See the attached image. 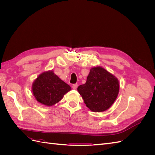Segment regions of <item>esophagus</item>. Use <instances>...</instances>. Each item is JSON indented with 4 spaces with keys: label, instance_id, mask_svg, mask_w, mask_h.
Wrapping results in <instances>:
<instances>
[{
    "label": "esophagus",
    "instance_id": "34e87169",
    "mask_svg": "<svg viewBox=\"0 0 155 155\" xmlns=\"http://www.w3.org/2000/svg\"><path fill=\"white\" fill-rule=\"evenodd\" d=\"M77 87H78V84H77V83L73 84V85H72V88H73V89H75V90H76V89L77 88Z\"/></svg>",
    "mask_w": 155,
    "mask_h": 155
}]
</instances>
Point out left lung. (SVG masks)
<instances>
[{"label":"left lung","mask_w":155,"mask_h":155,"mask_svg":"<svg viewBox=\"0 0 155 155\" xmlns=\"http://www.w3.org/2000/svg\"><path fill=\"white\" fill-rule=\"evenodd\" d=\"M117 78L101 67L92 68L87 81L78 91L87 107L93 112H103L113 104L119 92Z\"/></svg>","instance_id":"left-lung-1"}]
</instances>
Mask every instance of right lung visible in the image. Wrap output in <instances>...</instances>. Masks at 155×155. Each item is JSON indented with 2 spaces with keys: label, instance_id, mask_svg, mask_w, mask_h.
I'll use <instances>...</instances> for the list:
<instances>
[{
  "label": "right lung",
  "instance_id": "right-lung-1",
  "mask_svg": "<svg viewBox=\"0 0 155 155\" xmlns=\"http://www.w3.org/2000/svg\"><path fill=\"white\" fill-rule=\"evenodd\" d=\"M71 90L52 71L42 73L33 83V94L37 101L42 104L51 106L62 99L63 96Z\"/></svg>",
  "mask_w": 155,
  "mask_h": 155
}]
</instances>
